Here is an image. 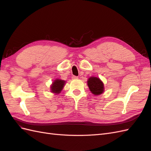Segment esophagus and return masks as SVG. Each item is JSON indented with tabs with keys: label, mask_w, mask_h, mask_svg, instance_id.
<instances>
[{
	"label": "esophagus",
	"mask_w": 151,
	"mask_h": 151,
	"mask_svg": "<svg viewBox=\"0 0 151 151\" xmlns=\"http://www.w3.org/2000/svg\"><path fill=\"white\" fill-rule=\"evenodd\" d=\"M77 79H78V77L75 76H72V79H73V80Z\"/></svg>",
	"instance_id": "obj_1"
}]
</instances>
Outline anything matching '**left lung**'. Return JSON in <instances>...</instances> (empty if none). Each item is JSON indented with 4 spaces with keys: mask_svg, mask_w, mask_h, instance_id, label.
Here are the masks:
<instances>
[{
    "mask_svg": "<svg viewBox=\"0 0 151 151\" xmlns=\"http://www.w3.org/2000/svg\"><path fill=\"white\" fill-rule=\"evenodd\" d=\"M87 83L90 91L94 95H100L104 93V84L99 77L91 76L88 79Z\"/></svg>",
    "mask_w": 151,
    "mask_h": 151,
    "instance_id": "8db88e82",
    "label": "left lung"
}]
</instances>
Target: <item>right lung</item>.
I'll list each match as a JSON object with an SVG mask.
<instances>
[{"label":"right lung","instance_id":"add662e5","mask_svg":"<svg viewBox=\"0 0 151 151\" xmlns=\"http://www.w3.org/2000/svg\"><path fill=\"white\" fill-rule=\"evenodd\" d=\"M66 81L60 79H56L54 80L52 84L50 86V91L51 93L55 94H58L61 93L63 88H64Z\"/></svg>","mask_w":151,"mask_h":151}]
</instances>
